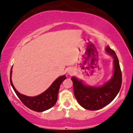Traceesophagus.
Listing matches in <instances>:
<instances>
[{
  "instance_id": "obj_1",
  "label": "esophagus",
  "mask_w": 133,
  "mask_h": 133,
  "mask_svg": "<svg viewBox=\"0 0 133 133\" xmlns=\"http://www.w3.org/2000/svg\"><path fill=\"white\" fill-rule=\"evenodd\" d=\"M74 70L72 68H69L68 69V70H67V73H68L69 75H72V74L74 73Z\"/></svg>"
}]
</instances>
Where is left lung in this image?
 I'll use <instances>...</instances> for the list:
<instances>
[{
  "label": "left lung",
  "mask_w": 133,
  "mask_h": 133,
  "mask_svg": "<svg viewBox=\"0 0 133 133\" xmlns=\"http://www.w3.org/2000/svg\"><path fill=\"white\" fill-rule=\"evenodd\" d=\"M105 50L113 58V73L111 78L102 86H89L75 76L71 77L76 99L87 110H98L103 108L113 101L121 88L122 72L118 58L108 45Z\"/></svg>",
  "instance_id": "left-lung-1"
}]
</instances>
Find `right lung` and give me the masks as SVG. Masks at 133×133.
<instances>
[{
	"label": "right lung",
	"mask_w": 133,
	"mask_h": 133,
	"mask_svg": "<svg viewBox=\"0 0 133 133\" xmlns=\"http://www.w3.org/2000/svg\"><path fill=\"white\" fill-rule=\"evenodd\" d=\"M11 67L10 71V83L13 88L16 95L21 100L22 102L30 110L35 111L37 112H42L50 109L55 105L57 100V95L59 92L61 84L65 79H66V76L63 75L59 76L54 81L50 87L46 91L39 95L31 97L24 94H21L16 90L15 87L12 84Z\"/></svg>",
	"instance_id": "right-lung-1"
}]
</instances>
